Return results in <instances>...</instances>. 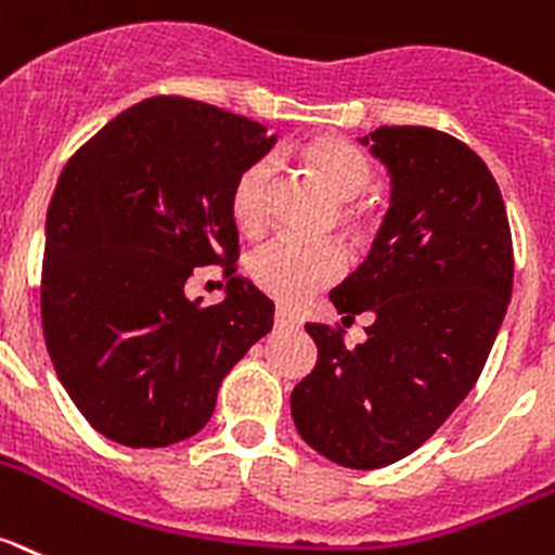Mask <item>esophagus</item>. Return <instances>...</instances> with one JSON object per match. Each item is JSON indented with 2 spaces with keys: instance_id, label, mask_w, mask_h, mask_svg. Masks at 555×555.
<instances>
[{
  "instance_id": "obj_1",
  "label": "esophagus",
  "mask_w": 555,
  "mask_h": 555,
  "mask_svg": "<svg viewBox=\"0 0 555 555\" xmlns=\"http://www.w3.org/2000/svg\"><path fill=\"white\" fill-rule=\"evenodd\" d=\"M297 325H300V317L295 311L283 309V306L274 311V328H297Z\"/></svg>"
}]
</instances>
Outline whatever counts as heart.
Listing matches in <instances>:
<instances>
[{
	"mask_svg": "<svg viewBox=\"0 0 555 555\" xmlns=\"http://www.w3.org/2000/svg\"><path fill=\"white\" fill-rule=\"evenodd\" d=\"M302 159L339 202L362 196L373 182L367 156L339 137H317L302 149ZM274 179L272 159H258L244 168L230 193L232 221L244 232H258L267 224L269 188ZM348 227H362L364 216L353 205L343 207ZM345 272V253L336 244H300V241H272L260 246L249 260L255 286L278 302L297 306L314 292L334 283Z\"/></svg>",
	"mask_w": 555,
	"mask_h": 555,
	"instance_id": "heart-1",
	"label": "heart"
}]
</instances>
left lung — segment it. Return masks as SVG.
Masks as SVG:
<instances>
[{
	"instance_id": "8db88e82",
	"label": "left lung",
	"mask_w": 555,
	"mask_h": 555,
	"mask_svg": "<svg viewBox=\"0 0 555 555\" xmlns=\"http://www.w3.org/2000/svg\"><path fill=\"white\" fill-rule=\"evenodd\" d=\"M390 177V207L371 255L331 302L343 323L371 314L345 345L306 325L317 364L292 392L311 449L348 468L401 461L466 399L489 359L514 286L503 193L461 140L426 126L359 137Z\"/></svg>"
}]
</instances>
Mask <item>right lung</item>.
I'll return each instance as SVG.
<instances>
[{
	"label": "right lung",
	"mask_w": 555,
	"mask_h": 555,
	"mask_svg": "<svg viewBox=\"0 0 555 555\" xmlns=\"http://www.w3.org/2000/svg\"><path fill=\"white\" fill-rule=\"evenodd\" d=\"M274 142L210 103L149 98L61 170L41 323L61 385L103 438L156 449L196 435L221 378L272 331L274 302L244 278L216 306L184 286L196 267L238 253L232 184Z\"/></svg>",
	"instance_id": "add662e5"
}]
</instances>
